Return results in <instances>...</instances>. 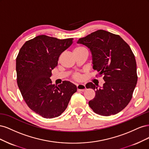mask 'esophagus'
<instances>
[{"label": "esophagus", "mask_w": 149, "mask_h": 149, "mask_svg": "<svg viewBox=\"0 0 149 149\" xmlns=\"http://www.w3.org/2000/svg\"><path fill=\"white\" fill-rule=\"evenodd\" d=\"M76 86H77L78 91H84V90L86 89L85 85L83 84H76Z\"/></svg>", "instance_id": "esophagus-1"}]
</instances>
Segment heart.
<instances>
[{"mask_svg": "<svg viewBox=\"0 0 149 149\" xmlns=\"http://www.w3.org/2000/svg\"><path fill=\"white\" fill-rule=\"evenodd\" d=\"M86 49V48L83 47H80V46L77 47L74 49V53L76 52L82 50V49ZM73 78L76 80H79V79H81V74H79V73H76L73 76Z\"/></svg>", "mask_w": 149, "mask_h": 149, "instance_id": "heart-1", "label": "heart"}]
</instances>
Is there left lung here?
I'll return each instance as SVG.
<instances>
[{
    "label": "left lung",
    "instance_id": "8db88e82",
    "mask_svg": "<svg viewBox=\"0 0 149 149\" xmlns=\"http://www.w3.org/2000/svg\"><path fill=\"white\" fill-rule=\"evenodd\" d=\"M91 52L93 68L103 76V86L88 83L96 93L89 106L104 116L118 114L131 100L137 81V66L129 45L119 35L99 30L78 40Z\"/></svg>",
    "mask_w": 149,
    "mask_h": 149
}]
</instances>
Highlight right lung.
Instances as JSON below:
<instances>
[{
  "mask_svg": "<svg viewBox=\"0 0 149 149\" xmlns=\"http://www.w3.org/2000/svg\"><path fill=\"white\" fill-rule=\"evenodd\" d=\"M73 42L72 38L39 35L26 41L16 58L17 84L22 95L30 109L44 118L60 116L77 91L70 81L55 86L50 79L60 55Z\"/></svg>",
  "mask_w": 149,
  "mask_h": 149,
  "instance_id": "obj_1",
  "label": "right lung"
}]
</instances>
